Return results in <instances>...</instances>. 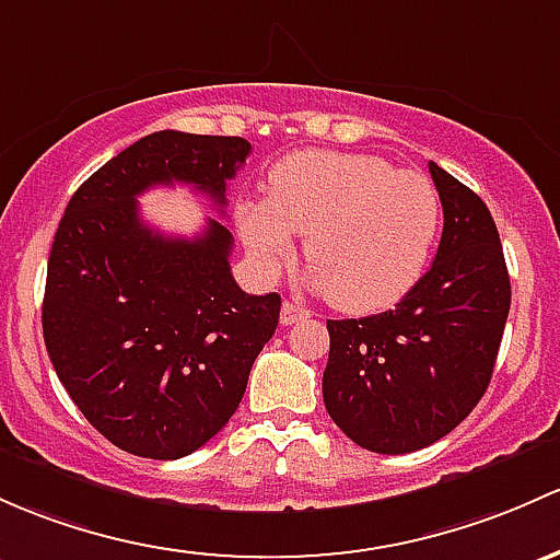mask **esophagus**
I'll list each match as a JSON object with an SVG mask.
<instances>
[{"label": "esophagus", "mask_w": 560, "mask_h": 560, "mask_svg": "<svg viewBox=\"0 0 560 560\" xmlns=\"http://www.w3.org/2000/svg\"><path fill=\"white\" fill-rule=\"evenodd\" d=\"M303 319H308V311H305V308H300V305L290 303V300L281 305V325H295V322H303Z\"/></svg>", "instance_id": "1"}]
</instances>
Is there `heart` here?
Here are the masks:
<instances>
[{"label": "heart", "mask_w": 560, "mask_h": 560, "mask_svg": "<svg viewBox=\"0 0 560 560\" xmlns=\"http://www.w3.org/2000/svg\"><path fill=\"white\" fill-rule=\"evenodd\" d=\"M443 222L440 192L378 155L308 150L268 176V198L244 201L235 225L249 255L276 270L305 235L311 287L351 314L381 311L419 284Z\"/></svg>", "instance_id": "b5f03b06"}]
</instances>
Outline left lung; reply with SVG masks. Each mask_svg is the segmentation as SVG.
I'll use <instances>...</instances> for the list:
<instances>
[{"label": "left lung", "mask_w": 560, "mask_h": 560, "mask_svg": "<svg viewBox=\"0 0 560 560\" xmlns=\"http://www.w3.org/2000/svg\"><path fill=\"white\" fill-rule=\"evenodd\" d=\"M443 203L432 268L392 311L327 319L329 419L373 453H413L472 413L510 314V273L488 206L429 163Z\"/></svg>", "instance_id": "obj_1"}]
</instances>
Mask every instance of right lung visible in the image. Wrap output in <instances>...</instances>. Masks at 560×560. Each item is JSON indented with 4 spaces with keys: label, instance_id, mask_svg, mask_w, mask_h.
<instances>
[{
    "label": "right lung",
    "instance_id": "add662e5",
    "mask_svg": "<svg viewBox=\"0 0 560 560\" xmlns=\"http://www.w3.org/2000/svg\"><path fill=\"white\" fill-rule=\"evenodd\" d=\"M249 152L241 137L155 131L88 176L58 222L43 300L47 354L80 413L133 456L172 462L209 443L279 325L276 292L235 284L222 222L179 238L144 225L137 203L179 182L225 206Z\"/></svg>",
    "mask_w": 560,
    "mask_h": 560
}]
</instances>
